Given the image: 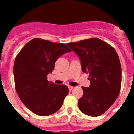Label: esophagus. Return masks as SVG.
I'll return each mask as SVG.
<instances>
[{
	"instance_id": "1",
	"label": "esophagus",
	"mask_w": 134,
	"mask_h": 134,
	"mask_svg": "<svg viewBox=\"0 0 134 134\" xmlns=\"http://www.w3.org/2000/svg\"><path fill=\"white\" fill-rule=\"evenodd\" d=\"M68 89H69L70 91H71V90H72L73 88H74V87H73V86H68Z\"/></svg>"
}]
</instances>
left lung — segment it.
Instances as JSON below:
<instances>
[{
	"label": "left lung",
	"instance_id": "left-lung-1",
	"mask_svg": "<svg viewBox=\"0 0 134 134\" xmlns=\"http://www.w3.org/2000/svg\"><path fill=\"white\" fill-rule=\"evenodd\" d=\"M77 54L82 70L89 74V87H84L79 100L80 111L91 117L105 113L114 103L120 92L121 67L113 47L101 40L91 38L67 43Z\"/></svg>",
	"mask_w": 134,
	"mask_h": 134
}]
</instances>
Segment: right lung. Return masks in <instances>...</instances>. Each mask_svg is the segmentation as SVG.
<instances>
[{
    "label": "right lung",
    "instance_id": "add662e5",
    "mask_svg": "<svg viewBox=\"0 0 134 134\" xmlns=\"http://www.w3.org/2000/svg\"><path fill=\"white\" fill-rule=\"evenodd\" d=\"M71 49L63 43L33 39L22 48L14 64L15 85L19 97L35 114L48 116L58 111L68 93L64 85L47 80L59 57Z\"/></svg>",
    "mask_w": 134,
    "mask_h": 134
}]
</instances>
